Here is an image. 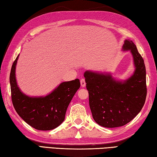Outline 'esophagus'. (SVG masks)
Here are the masks:
<instances>
[{
	"label": "esophagus",
	"mask_w": 157,
	"mask_h": 157,
	"mask_svg": "<svg viewBox=\"0 0 157 157\" xmlns=\"http://www.w3.org/2000/svg\"><path fill=\"white\" fill-rule=\"evenodd\" d=\"M81 86L82 87H85V85H86V83H85V78H81Z\"/></svg>",
	"instance_id": "esophagus-1"
}]
</instances>
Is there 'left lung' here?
<instances>
[{
	"mask_svg": "<svg viewBox=\"0 0 157 157\" xmlns=\"http://www.w3.org/2000/svg\"><path fill=\"white\" fill-rule=\"evenodd\" d=\"M124 51H131L135 71L124 82L110 75L86 71L84 74L89 102L94 120L100 126L115 128L126 124L140 113L147 95L144 61L135 44L125 40Z\"/></svg>",
	"mask_w": 157,
	"mask_h": 157,
	"instance_id": "left-lung-1",
	"label": "left lung"
}]
</instances>
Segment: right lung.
Returning <instances> with one entry per match:
<instances>
[{
  "label": "right lung",
  "mask_w": 157,
  "mask_h": 157,
  "mask_svg": "<svg viewBox=\"0 0 157 157\" xmlns=\"http://www.w3.org/2000/svg\"><path fill=\"white\" fill-rule=\"evenodd\" d=\"M18 56L13 61L10 76L15 110L25 122L35 129L50 131L57 128L63 122L67 106L80 87L79 79L62 82L46 96L29 97L21 92L16 82L15 72Z\"/></svg>",
  "instance_id": "add662e5"
}]
</instances>
